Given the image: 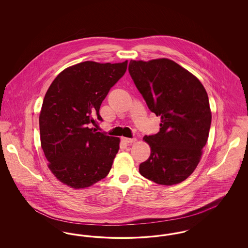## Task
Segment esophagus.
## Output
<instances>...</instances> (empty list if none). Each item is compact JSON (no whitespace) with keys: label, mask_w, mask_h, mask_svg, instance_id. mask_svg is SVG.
<instances>
[{"label":"esophagus","mask_w":248,"mask_h":248,"mask_svg":"<svg viewBox=\"0 0 248 248\" xmlns=\"http://www.w3.org/2000/svg\"><path fill=\"white\" fill-rule=\"evenodd\" d=\"M122 140L125 143H133L137 141V139H129V138H122Z\"/></svg>","instance_id":"obj_1"}]
</instances>
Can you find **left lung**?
Wrapping results in <instances>:
<instances>
[{"label": "left lung", "mask_w": 248, "mask_h": 248, "mask_svg": "<svg viewBox=\"0 0 248 248\" xmlns=\"http://www.w3.org/2000/svg\"><path fill=\"white\" fill-rule=\"evenodd\" d=\"M128 71L149 108L161 116L160 131L143 138L151 155L140 173L157 184H178L197 167L208 139L207 93L197 77L171 59L131 60Z\"/></svg>", "instance_id": "obj_1"}]
</instances>
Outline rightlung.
I'll return each mask as SVG.
<instances>
[{
  "label": "right lung",
  "instance_id": "1",
  "mask_svg": "<svg viewBox=\"0 0 248 248\" xmlns=\"http://www.w3.org/2000/svg\"><path fill=\"white\" fill-rule=\"evenodd\" d=\"M122 63L84 61L61 71L45 95L39 116L48 168L63 184L84 189L108 176L120 139L90 128L109 89L127 69Z\"/></svg>",
  "mask_w": 248,
  "mask_h": 248
}]
</instances>
